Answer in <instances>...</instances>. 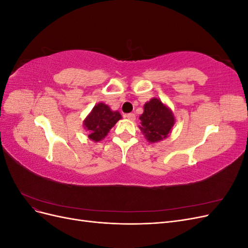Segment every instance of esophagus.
Listing matches in <instances>:
<instances>
[{
  "label": "esophagus",
  "instance_id": "obj_1",
  "mask_svg": "<svg viewBox=\"0 0 248 248\" xmlns=\"http://www.w3.org/2000/svg\"><path fill=\"white\" fill-rule=\"evenodd\" d=\"M125 117L128 120H130V121H134V120H136V115L132 114V112H130V114H127Z\"/></svg>",
  "mask_w": 248,
  "mask_h": 248
}]
</instances>
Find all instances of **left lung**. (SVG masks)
Segmentation results:
<instances>
[{
	"instance_id": "left-lung-1",
	"label": "left lung",
	"mask_w": 248,
	"mask_h": 248,
	"mask_svg": "<svg viewBox=\"0 0 248 248\" xmlns=\"http://www.w3.org/2000/svg\"><path fill=\"white\" fill-rule=\"evenodd\" d=\"M140 120L141 121L140 130L151 142L166 139L175 123L170 109L157 98H153L145 104L144 112Z\"/></svg>"
}]
</instances>
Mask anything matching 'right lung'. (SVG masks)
<instances>
[{
  "label": "right lung",
  "instance_id": "add662e5",
  "mask_svg": "<svg viewBox=\"0 0 248 248\" xmlns=\"http://www.w3.org/2000/svg\"><path fill=\"white\" fill-rule=\"evenodd\" d=\"M121 118L119 111H112L107 104L98 103L85 120V128L89 132V138L95 141L101 140Z\"/></svg>",
  "mask_w": 248,
  "mask_h": 248
}]
</instances>
